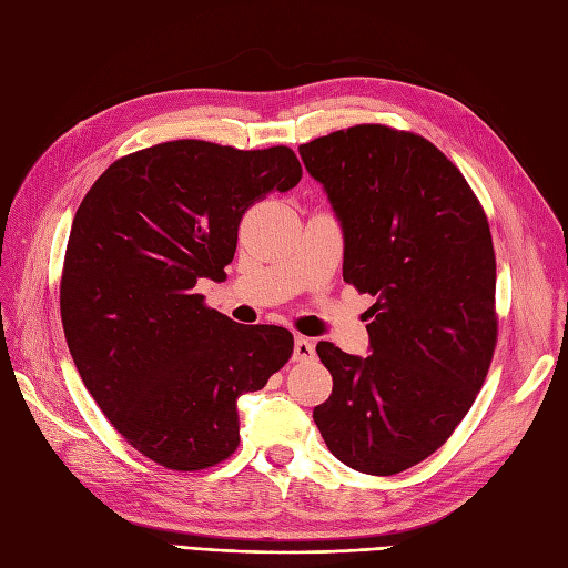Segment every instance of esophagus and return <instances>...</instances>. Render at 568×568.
Masks as SVG:
<instances>
[{"mask_svg": "<svg viewBox=\"0 0 568 568\" xmlns=\"http://www.w3.org/2000/svg\"><path fill=\"white\" fill-rule=\"evenodd\" d=\"M315 357V343L305 336H296L294 341V359L296 363H307Z\"/></svg>", "mask_w": 568, "mask_h": 568, "instance_id": "obj_1", "label": "esophagus"}]
</instances>
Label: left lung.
<instances>
[{"mask_svg": "<svg viewBox=\"0 0 568 568\" xmlns=\"http://www.w3.org/2000/svg\"><path fill=\"white\" fill-rule=\"evenodd\" d=\"M343 232V282L376 303L369 355L329 341V400L313 419L346 467L393 476L436 453L490 367L495 251L459 170L419 134L355 125L298 146Z\"/></svg>", "mask_w": 568, "mask_h": 568, "instance_id": "1", "label": "left lung"}]
</instances>
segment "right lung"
I'll return each mask as SVG.
<instances>
[{"label":"right lung","instance_id":"1","mask_svg":"<svg viewBox=\"0 0 568 568\" xmlns=\"http://www.w3.org/2000/svg\"><path fill=\"white\" fill-rule=\"evenodd\" d=\"M301 175L288 146L178 140L118 159L80 203L61 277L68 351L118 434L161 467L227 459L239 395L294 353L284 326L236 324L196 284L227 280L244 213Z\"/></svg>","mask_w":568,"mask_h":568}]
</instances>
